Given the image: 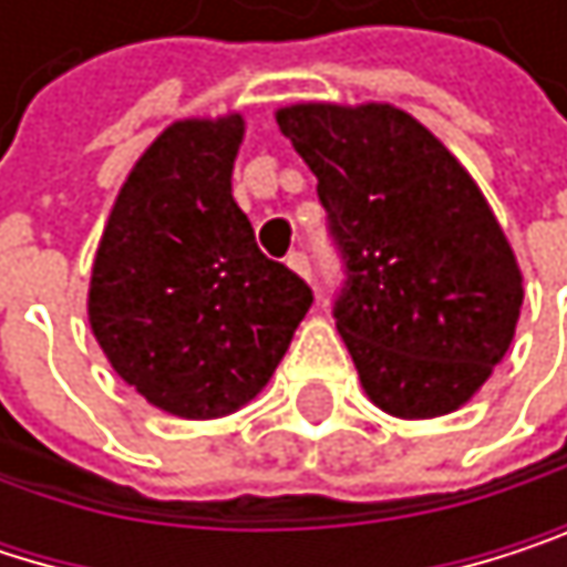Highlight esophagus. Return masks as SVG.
I'll list each match as a JSON object with an SVG mask.
<instances>
[{
    "mask_svg": "<svg viewBox=\"0 0 567 567\" xmlns=\"http://www.w3.org/2000/svg\"><path fill=\"white\" fill-rule=\"evenodd\" d=\"M287 267H290L293 274H300L303 280H310V260H307V254H300V250H293V254L287 257Z\"/></svg>",
    "mask_w": 567,
    "mask_h": 567,
    "instance_id": "1",
    "label": "esophagus"
}]
</instances>
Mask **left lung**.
I'll return each instance as SVG.
<instances>
[{
	"label": "left lung",
	"instance_id": "left-lung-1",
	"mask_svg": "<svg viewBox=\"0 0 567 567\" xmlns=\"http://www.w3.org/2000/svg\"><path fill=\"white\" fill-rule=\"evenodd\" d=\"M277 126L317 176L347 260L333 317L364 394L404 421L464 408L508 353L525 300L484 193L391 103H293Z\"/></svg>",
	"mask_w": 567,
	"mask_h": 567
}]
</instances>
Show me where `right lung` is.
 Listing matches in <instances>:
<instances>
[{"instance_id":"right-lung-1","label":"right lung","mask_w":567,"mask_h":567,"mask_svg":"<svg viewBox=\"0 0 567 567\" xmlns=\"http://www.w3.org/2000/svg\"><path fill=\"white\" fill-rule=\"evenodd\" d=\"M244 116L176 120L136 159L93 260L90 327L153 408L209 421L250 404L310 310L234 199Z\"/></svg>"}]
</instances>
